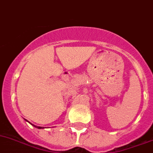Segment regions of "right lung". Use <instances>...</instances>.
I'll use <instances>...</instances> for the list:
<instances>
[{
	"mask_svg": "<svg viewBox=\"0 0 153 153\" xmlns=\"http://www.w3.org/2000/svg\"><path fill=\"white\" fill-rule=\"evenodd\" d=\"M25 121H27V120H25ZM28 122H29V121H28ZM29 123H30V122H29ZM30 124H31V125H32V126H34V127L37 128H39V129H41V128H44V127H39V126H36V125H33V124H32V123H30Z\"/></svg>",
	"mask_w": 153,
	"mask_h": 153,
	"instance_id": "add662e5",
	"label": "right lung"
}]
</instances>
